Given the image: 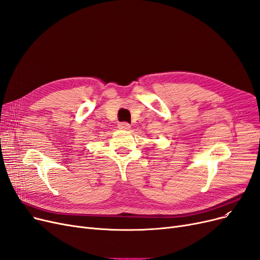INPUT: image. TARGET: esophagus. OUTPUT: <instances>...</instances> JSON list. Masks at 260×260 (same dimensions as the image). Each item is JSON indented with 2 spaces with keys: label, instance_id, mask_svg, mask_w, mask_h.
<instances>
[{
  "label": "esophagus",
  "instance_id": "1",
  "mask_svg": "<svg viewBox=\"0 0 260 260\" xmlns=\"http://www.w3.org/2000/svg\"><path fill=\"white\" fill-rule=\"evenodd\" d=\"M118 127H119L120 129L127 131V129H129V128H131V125H129L128 123H126V122H121V123H119V124H118Z\"/></svg>",
  "mask_w": 260,
  "mask_h": 260
}]
</instances>
